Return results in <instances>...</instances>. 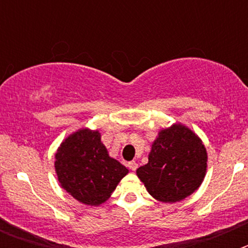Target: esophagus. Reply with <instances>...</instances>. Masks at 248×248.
Wrapping results in <instances>:
<instances>
[{"instance_id":"1","label":"esophagus","mask_w":248,"mask_h":248,"mask_svg":"<svg viewBox=\"0 0 248 248\" xmlns=\"http://www.w3.org/2000/svg\"><path fill=\"white\" fill-rule=\"evenodd\" d=\"M128 168L130 169L131 171H135L138 169V164L135 161H130V163H128Z\"/></svg>"}]
</instances>
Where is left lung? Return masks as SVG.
<instances>
[{
	"mask_svg": "<svg viewBox=\"0 0 248 248\" xmlns=\"http://www.w3.org/2000/svg\"><path fill=\"white\" fill-rule=\"evenodd\" d=\"M149 161L137 175L161 202H177L200 187L207 170V151L196 133L181 123L161 129L151 144Z\"/></svg>",
	"mask_w": 248,
	"mask_h": 248,
	"instance_id": "8db88e82",
	"label": "left lung"
}]
</instances>
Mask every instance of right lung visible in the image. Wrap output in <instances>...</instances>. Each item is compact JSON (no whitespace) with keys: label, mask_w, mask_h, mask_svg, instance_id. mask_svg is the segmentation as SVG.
<instances>
[{"label":"right lung","mask_w":248,"mask_h":248,"mask_svg":"<svg viewBox=\"0 0 248 248\" xmlns=\"http://www.w3.org/2000/svg\"><path fill=\"white\" fill-rule=\"evenodd\" d=\"M100 137L99 130L82 128L65 138L54 155L61 187L88 206L104 203L129 172L109 156Z\"/></svg>","instance_id":"right-lung-1"}]
</instances>
